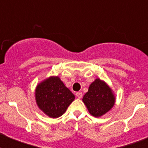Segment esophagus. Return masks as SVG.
Masks as SVG:
<instances>
[{
    "label": "esophagus",
    "instance_id": "obj_1",
    "mask_svg": "<svg viewBox=\"0 0 148 148\" xmlns=\"http://www.w3.org/2000/svg\"><path fill=\"white\" fill-rule=\"evenodd\" d=\"M75 95H76L77 97L78 98V99H81V98L82 97V92H77L76 93H75Z\"/></svg>",
    "mask_w": 148,
    "mask_h": 148
}]
</instances>
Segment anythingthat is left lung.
<instances>
[{
    "mask_svg": "<svg viewBox=\"0 0 148 148\" xmlns=\"http://www.w3.org/2000/svg\"><path fill=\"white\" fill-rule=\"evenodd\" d=\"M82 100L89 113L95 117L105 114L115 104V97L111 89L99 78L90 84L88 92L84 95Z\"/></svg>",
    "mask_w": 148,
    "mask_h": 148,
    "instance_id": "1",
    "label": "left lung"
}]
</instances>
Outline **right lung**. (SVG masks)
I'll return each instance as SVG.
<instances>
[{"label":"right lung","instance_id":"obj_1","mask_svg":"<svg viewBox=\"0 0 148 148\" xmlns=\"http://www.w3.org/2000/svg\"><path fill=\"white\" fill-rule=\"evenodd\" d=\"M74 99L75 95L58 76L46 79L35 90V100L38 108L51 118L62 116Z\"/></svg>","mask_w":148,"mask_h":148}]
</instances>
